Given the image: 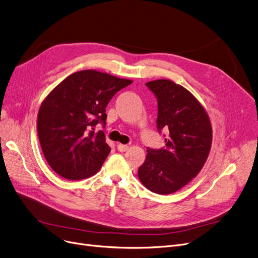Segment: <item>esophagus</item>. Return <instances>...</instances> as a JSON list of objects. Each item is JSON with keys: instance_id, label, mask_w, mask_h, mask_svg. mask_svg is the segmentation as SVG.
<instances>
[{"instance_id": "obj_1", "label": "esophagus", "mask_w": 258, "mask_h": 258, "mask_svg": "<svg viewBox=\"0 0 258 258\" xmlns=\"http://www.w3.org/2000/svg\"><path fill=\"white\" fill-rule=\"evenodd\" d=\"M117 148H118V151L119 152H121V153H123V152H126L127 150H128V145H124V144H118L117 145Z\"/></svg>"}]
</instances>
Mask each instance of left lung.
I'll use <instances>...</instances> for the list:
<instances>
[{"mask_svg":"<svg viewBox=\"0 0 258 258\" xmlns=\"http://www.w3.org/2000/svg\"><path fill=\"white\" fill-rule=\"evenodd\" d=\"M146 86L158 99L157 127L169 131L165 147L148 148L138 169L140 182L158 195L180 190L205 165L212 143V126L205 107L181 85L158 79Z\"/></svg>","mask_w":258,"mask_h":258,"instance_id":"1","label":"left lung"}]
</instances>
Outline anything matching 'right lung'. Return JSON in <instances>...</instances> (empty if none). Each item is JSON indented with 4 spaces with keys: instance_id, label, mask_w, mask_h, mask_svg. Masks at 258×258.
I'll list each match as a JSON object with an SVG mask.
<instances>
[{
    "instance_id": "obj_1",
    "label": "right lung",
    "mask_w": 258,
    "mask_h": 258,
    "mask_svg": "<svg viewBox=\"0 0 258 258\" xmlns=\"http://www.w3.org/2000/svg\"><path fill=\"white\" fill-rule=\"evenodd\" d=\"M133 83L96 70H83L64 78L39 106L37 134L51 168L68 180L96 173L111 152L102 131L105 107L114 95Z\"/></svg>"
}]
</instances>
